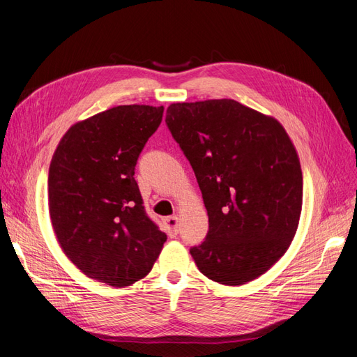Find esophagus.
<instances>
[{
	"mask_svg": "<svg viewBox=\"0 0 357 357\" xmlns=\"http://www.w3.org/2000/svg\"><path fill=\"white\" fill-rule=\"evenodd\" d=\"M165 228L169 236H176L178 234V218L177 215H169L165 220Z\"/></svg>",
	"mask_w": 357,
	"mask_h": 357,
	"instance_id": "1",
	"label": "esophagus"
}]
</instances>
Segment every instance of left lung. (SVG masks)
Here are the masks:
<instances>
[{
	"label": "left lung",
	"mask_w": 357,
	"mask_h": 357,
	"mask_svg": "<svg viewBox=\"0 0 357 357\" xmlns=\"http://www.w3.org/2000/svg\"><path fill=\"white\" fill-rule=\"evenodd\" d=\"M165 122L208 213L193 261L220 284L252 282L286 253L298 229L302 171L294 143L277 119L234 100L171 104Z\"/></svg>",
	"instance_id": "left-lung-1"
}]
</instances>
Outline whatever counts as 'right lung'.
Masks as SVG:
<instances>
[{"instance_id": "add662e5", "label": "right lung", "mask_w": 357, "mask_h": 357, "mask_svg": "<svg viewBox=\"0 0 357 357\" xmlns=\"http://www.w3.org/2000/svg\"><path fill=\"white\" fill-rule=\"evenodd\" d=\"M164 107L117 105L73 125L49 168V213L63 253L113 287L152 271L167 235L146 214L134 178Z\"/></svg>"}]
</instances>
